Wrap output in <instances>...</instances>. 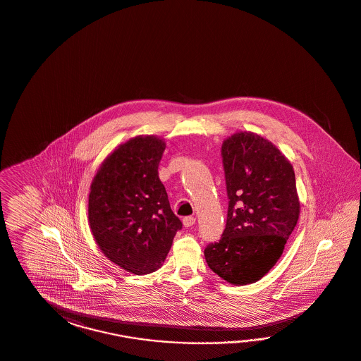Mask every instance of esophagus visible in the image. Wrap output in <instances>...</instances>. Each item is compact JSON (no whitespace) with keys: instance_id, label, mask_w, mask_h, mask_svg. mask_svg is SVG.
Returning <instances> with one entry per match:
<instances>
[{"instance_id":"esophagus-1","label":"esophagus","mask_w":361,"mask_h":361,"mask_svg":"<svg viewBox=\"0 0 361 361\" xmlns=\"http://www.w3.org/2000/svg\"><path fill=\"white\" fill-rule=\"evenodd\" d=\"M195 222H196V218L192 217V216H187V217L183 218V225H185V227L193 226Z\"/></svg>"}]
</instances>
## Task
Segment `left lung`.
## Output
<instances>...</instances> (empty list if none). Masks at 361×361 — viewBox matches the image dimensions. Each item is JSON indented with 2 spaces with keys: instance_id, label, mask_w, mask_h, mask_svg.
I'll return each mask as SVG.
<instances>
[{
  "instance_id": "obj_1",
  "label": "left lung",
  "mask_w": 361,
  "mask_h": 361,
  "mask_svg": "<svg viewBox=\"0 0 361 361\" xmlns=\"http://www.w3.org/2000/svg\"><path fill=\"white\" fill-rule=\"evenodd\" d=\"M226 180V227L207 245V264L233 285L259 281L276 265L298 224L300 204L293 165L267 139L236 133L221 148Z\"/></svg>"
}]
</instances>
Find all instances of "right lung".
I'll return each instance as SVG.
<instances>
[{"label":"right lung","instance_id":"right-lung-1","mask_svg":"<svg viewBox=\"0 0 361 361\" xmlns=\"http://www.w3.org/2000/svg\"><path fill=\"white\" fill-rule=\"evenodd\" d=\"M164 151L156 136L130 139L102 162L91 185L88 219L96 243L110 261L139 276L161 268L182 228L159 178Z\"/></svg>","mask_w":361,"mask_h":361}]
</instances>
